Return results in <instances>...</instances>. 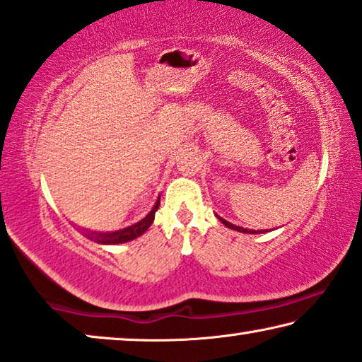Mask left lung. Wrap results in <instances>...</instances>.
<instances>
[{"label":"left lung","mask_w":362,"mask_h":362,"mask_svg":"<svg viewBox=\"0 0 362 362\" xmlns=\"http://www.w3.org/2000/svg\"><path fill=\"white\" fill-rule=\"evenodd\" d=\"M218 220H220L223 225H225L226 228H230V230H234V231H239V233H247V234H256V233H262V231H254V230H246V228H241V226H236L233 225V223L223 220V218L218 216Z\"/></svg>","instance_id":"1"}]
</instances>
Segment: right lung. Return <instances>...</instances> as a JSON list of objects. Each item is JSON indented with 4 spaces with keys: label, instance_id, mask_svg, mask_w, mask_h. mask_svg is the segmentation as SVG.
Returning <instances> with one entry per match:
<instances>
[{
    "label": "right lung",
    "instance_id": "1",
    "mask_svg": "<svg viewBox=\"0 0 362 362\" xmlns=\"http://www.w3.org/2000/svg\"><path fill=\"white\" fill-rule=\"evenodd\" d=\"M160 205V197L157 198L156 205L152 206V210L147 213V215L142 218L141 221H137L136 225L124 228V230H119V231H115V233H96V231H85V236L93 239L98 244H121V243H128L132 241V239L139 238L142 233H146L149 230V226L152 225V221H154V216H156V211L157 208Z\"/></svg>",
    "mask_w": 362,
    "mask_h": 362
}]
</instances>
